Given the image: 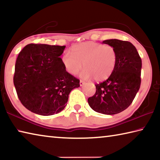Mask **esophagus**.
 I'll return each instance as SVG.
<instances>
[{
    "mask_svg": "<svg viewBox=\"0 0 160 160\" xmlns=\"http://www.w3.org/2000/svg\"><path fill=\"white\" fill-rule=\"evenodd\" d=\"M84 84H85V82H84V81H82V80H80V86H82V85H84Z\"/></svg>",
    "mask_w": 160,
    "mask_h": 160,
    "instance_id": "obj_1",
    "label": "esophagus"
}]
</instances>
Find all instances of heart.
<instances>
[{
    "instance_id": "obj_1",
    "label": "heart",
    "mask_w": 160,
    "mask_h": 160,
    "mask_svg": "<svg viewBox=\"0 0 160 160\" xmlns=\"http://www.w3.org/2000/svg\"><path fill=\"white\" fill-rule=\"evenodd\" d=\"M71 51L72 54L65 52L62 55V62L71 75H76L82 68V63L85 68L80 76L84 79L106 80L115 70L118 57L112 46L89 41L72 46Z\"/></svg>"
}]
</instances>
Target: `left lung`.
<instances>
[{
  "mask_svg": "<svg viewBox=\"0 0 160 160\" xmlns=\"http://www.w3.org/2000/svg\"><path fill=\"white\" fill-rule=\"evenodd\" d=\"M103 43L115 48L117 63L108 79L96 85V93L88 103L96 112L114 115L127 109L134 99L141 86L142 62L130 42L110 39Z\"/></svg>",
  "mask_w": 160,
  "mask_h": 160,
  "instance_id": "1",
  "label": "left lung"
}]
</instances>
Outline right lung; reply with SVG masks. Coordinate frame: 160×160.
Here are the masks:
<instances>
[{
    "label": "right lung",
    "mask_w": 160,
    "mask_h": 160,
    "mask_svg": "<svg viewBox=\"0 0 160 160\" xmlns=\"http://www.w3.org/2000/svg\"><path fill=\"white\" fill-rule=\"evenodd\" d=\"M66 46L28 44L17 57L13 78L22 105L36 114L52 115L66 106L80 80L66 71L62 59Z\"/></svg>",
    "instance_id": "add662e5"
}]
</instances>
